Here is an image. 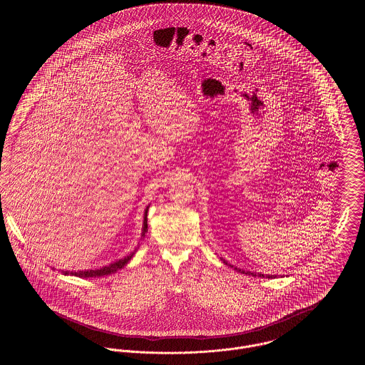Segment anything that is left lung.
Returning <instances> with one entry per match:
<instances>
[{
    "instance_id": "left-lung-1",
    "label": "left lung",
    "mask_w": 365,
    "mask_h": 365,
    "mask_svg": "<svg viewBox=\"0 0 365 365\" xmlns=\"http://www.w3.org/2000/svg\"><path fill=\"white\" fill-rule=\"evenodd\" d=\"M235 269H237V268H235ZM238 271H241V269H238ZM241 272H245V271H241ZM249 274H250V272H249ZM252 275H253V277H256L255 274H252ZM259 277H261V278H264V275H262V274H260ZM267 277H268V278H271V275H267ZM274 277H275V275H274Z\"/></svg>"
}]
</instances>
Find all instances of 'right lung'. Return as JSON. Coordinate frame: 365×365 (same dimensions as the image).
I'll list each match as a JSON object with an SVG mask.
<instances>
[{"mask_svg": "<svg viewBox=\"0 0 365 365\" xmlns=\"http://www.w3.org/2000/svg\"><path fill=\"white\" fill-rule=\"evenodd\" d=\"M148 209L145 210V220H143V232H142V237H145V232H146V228H148ZM134 253L125 256L124 259L119 261H115L112 264H109L108 267H103L100 269H90V271H79V272H71V275H75V277H82V278H96V277H104V275H109V274H113L119 269H122L123 267L131 260ZM66 275L70 274V272H64Z\"/></svg>", "mask_w": 365, "mask_h": 365, "instance_id": "obj_1", "label": "right lung"}]
</instances>
